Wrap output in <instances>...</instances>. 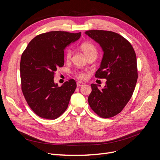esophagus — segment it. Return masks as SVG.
I'll list each match as a JSON object with an SVG mask.
<instances>
[{"label": "esophagus", "mask_w": 160, "mask_h": 160, "mask_svg": "<svg viewBox=\"0 0 160 160\" xmlns=\"http://www.w3.org/2000/svg\"><path fill=\"white\" fill-rule=\"evenodd\" d=\"M83 85H84V83H82V82H77V86L79 87V88H80V87H81V86H83Z\"/></svg>", "instance_id": "obj_1"}]
</instances>
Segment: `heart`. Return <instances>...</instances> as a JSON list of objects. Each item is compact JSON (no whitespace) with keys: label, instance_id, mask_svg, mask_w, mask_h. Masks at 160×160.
I'll list each match as a JSON object with an SVG mask.
<instances>
[{"label":"heart","instance_id":"obj_1","mask_svg":"<svg viewBox=\"0 0 160 160\" xmlns=\"http://www.w3.org/2000/svg\"><path fill=\"white\" fill-rule=\"evenodd\" d=\"M80 51L84 55V56L89 59L91 57H95L98 55V51H97L95 47L89 42H84L79 47ZM72 52L70 50H67L65 52V60L67 62H69L71 59ZM76 77L79 79L83 80L86 78V74L82 72H77L75 73Z\"/></svg>","mask_w":160,"mask_h":160}]
</instances>
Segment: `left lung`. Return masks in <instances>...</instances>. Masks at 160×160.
Masks as SVG:
<instances>
[{"label":"left lung","mask_w":160,"mask_h":160,"mask_svg":"<svg viewBox=\"0 0 160 160\" xmlns=\"http://www.w3.org/2000/svg\"><path fill=\"white\" fill-rule=\"evenodd\" d=\"M85 33L99 43L103 51L95 77L107 79L103 89L91 85L89 106L101 118L113 117L123 110L133 95L138 77L136 55L130 42L118 33L102 30Z\"/></svg>","instance_id":"left-lung-1"}]
</instances>
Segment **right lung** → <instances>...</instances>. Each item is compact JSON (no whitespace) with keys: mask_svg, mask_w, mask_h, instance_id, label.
I'll use <instances>...</instances> for the list:
<instances>
[{"mask_svg":"<svg viewBox=\"0 0 160 160\" xmlns=\"http://www.w3.org/2000/svg\"><path fill=\"white\" fill-rule=\"evenodd\" d=\"M81 32L51 31L35 37L22 52L20 72L21 89L31 109L39 117L55 119L67 109L77 88L74 79L61 87L55 72L64 65V49L79 39Z\"/></svg>","mask_w":160,"mask_h":160,"instance_id":"1","label":"right lung"}]
</instances>
